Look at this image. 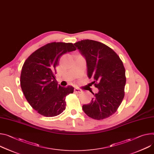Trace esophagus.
I'll return each instance as SVG.
<instances>
[{"mask_svg": "<svg viewBox=\"0 0 154 154\" xmlns=\"http://www.w3.org/2000/svg\"><path fill=\"white\" fill-rule=\"evenodd\" d=\"M74 91L75 92H76V93H82V90H80V89H79V88H75V89H74Z\"/></svg>", "mask_w": 154, "mask_h": 154, "instance_id": "1", "label": "esophagus"}]
</instances>
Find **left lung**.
<instances>
[{
	"mask_svg": "<svg viewBox=\"0 0 154 154\" xmlns=\"http://www.w3.org/2000/svg\"><path fill=\"white\" fill-rule=\"evenodd\" d=\"M87 61V75L99 90L88 104L82 106L84 112L96 120H103L117 111L125 95V69L117 54L108 46L93 40L74 44Z\"/></svg>",
	"mask_w": 154,
	"mask_h": 154,
	"instance_id": "8db88e82",
	"label": "left lung"
}]
</instances>
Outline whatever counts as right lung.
<instances>
[{"mask_svg":"<svg viewBox=\"0 0 154 154\" xmlns=\"http://www.w3.org/2000/svg\"><path fill=\"white\" fill-rule=\"evenodd\" d=\"M75 50L71 43L52 42L35 51L25 61L21 87L27 102L40 114L54 117L65 110L66 97L74 92V87L58 84L56 67L63 54Z\"/></svg>","mask_w":154,"mask_h":154,"instance_id":"obj_1","label":"right lung"}]
</instances>
